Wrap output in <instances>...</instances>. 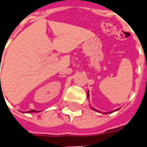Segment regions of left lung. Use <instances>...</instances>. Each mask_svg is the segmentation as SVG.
<instances>
[{
  "label": "left lung",
  "mask_w": 147,
  "mask_h": 147,
  "mask_svg": "<svg viewBox=\"0 0 147 147\" xmlns=\"http://www.w3.org/2000/svg\"><path fill=\"white\" fill-rule=\"evenodd\" d=\"M87 98H89V91H87ZM92 109L97 111V112H100V111L97 110V109H94V108H92ZM117 110H118V109H117ZM115 111H116V110H115ZM106 113H105V114H106Z\"/></svg>",
  "instance_id": "left-lung-1"
}]
</instances>
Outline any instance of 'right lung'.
Segmentation results:
<instances>
[{
    "mask_svg": "<svg viewBox=\"0 0 147 147\" xmlns=\"http://www.w3.org/2000/svg\"><path fill=\"white\" fill-rule=\"evenodd\" d=\"M0 80H1V79H0ZM33 112H34V113H38V111H36V110H33V109H32V110L28 111V112H27V113H33Z\"/></svg>",
    "mask_w": 147,
    "mask_h": 147,
    "instance_id": "obj_1",
    "label": "right lung"
}]
</instances>
